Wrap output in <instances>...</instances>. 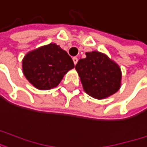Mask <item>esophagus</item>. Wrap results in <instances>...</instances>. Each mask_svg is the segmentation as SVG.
I'll use <instances>...</instances> for the list:
<instances>
[{
  "mask_svg": "<svg viewBox=\"0 0 147 147\" xmlns=\"http://www.w3.org/2000/svg\"><path fill=\"white\" fill-rule=\"evenodd\" d=\"M73 61H74V65H76L77 62H78V58H77V57H74V58H73Z\"/></svg>",
  "mask_w": 147,
  "mask_h": 147,
  "instance_id": "obj_1",
  "label": "esophagus"
}]
</instances>
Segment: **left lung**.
Listing matches in <instances>:
<instances>
[{
	"label": "left lung",
	"mask_w": 147,
	"mask_h": 147,
	"mask_svg": "<svg viewBox=\"0 0 147 147\" xmlns=\"http://www.w3.org/2000/svg\"><path fill=\"white\" fill-rule=\"evenodd\" d=\"M75 69L84 91L94 99H106L121 86L122 74L119 66L103 53H86V58L78 61Z\"/></svg>",
	"instance_id": "left-lung-1"
}]
</instances>
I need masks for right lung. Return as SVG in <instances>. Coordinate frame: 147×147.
Masks as SVG:
<instances>
[{
    "label": "right lung",
    "instance_id": "right-lung-1",
    "mask_svg": "<svg viewBox=\"0 0 147 147\" xmlns=\"http://www.w3.org/2000/svg\"><path fill=\"white\" fill-rule=\"evenodd\" d=\"M74 67L72 58L55 43L28 52L22 60L23 74L39 90L56 87L64 75Z\"/></svg>",
    "mask_w": 147,
    "mask_h": 147
}]
</instances>
